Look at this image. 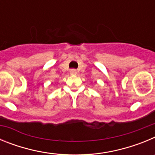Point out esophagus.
Instances as JSON below:
<instances>
[{"label": "esophagus", "instance_id": "esophagus-1", "mask_svg": "<svg viewBox=\"0 0 155 155\" xmlns=\"http://www.w3.org/2000/svg\"><path fill=\"white\" fill-rule=\"evenodd\" d=\"M70 74H71V75H76L77 71L75 69H71V71H70Z\"/></svg>", "mask_w": 155, "mask_h": 155}]
</instances>
